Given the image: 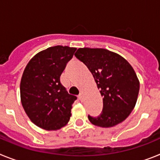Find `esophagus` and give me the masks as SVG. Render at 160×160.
Instances as JSON below:
<instances>
[{"label": "esophagus", "mask_w": 160, "mask_h": 160, "mask_svg": "<svg viewBox=\"0 0 160 160\" xmlns=\"http://www.w3.org/2000/svg\"><path fill=\"white\" fill-rule=\"evenodd\" d=\"M78 99L80 100V101H82V94L80 93V94H78Z\"/></svg>", "instance_id": "obj_1"}]
</instances>
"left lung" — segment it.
Returning a JSON list of instances; mask_svg holds the SVG:
<instances>
[{"instance_id": "1", "label": "left lung", "mask_w": 160, "mask_h": 160, "mask_svg": "<svg viewBox=\"0 0 160 160\" xmlns=\"http://www.w3.org/2000/svg\"><path fill=\"white\" fill-rule=\"evenodd\" d=\"M75 57L89 69L102 96L103 108L98 117L88 115L90 122L111 128L123 122L136 104L139 81L128 61L102 48H79Z\"/></svg>"}]
</instances>
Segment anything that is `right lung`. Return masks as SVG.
Instances as JSON below:
<instances>
[{
  "label": "right lung",
  "mask_w": 160,
  "mask_h": 160,
  "mask_svg": "<svg viewBox=\"0 0 160 160\" xmlns=\"http://www.w3.org/2000/svg\"><path fill=\"white\" fill-rule=\"evenodd\" d=\"M76 49L49 47L33 56L25 68L20 85L22 107L29 119L42 129L57 131L70 121L77 97L66 91L60 76Z\"/></svg>",
  "instance_id": "right-lung-1"
}]
</instances>
